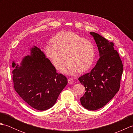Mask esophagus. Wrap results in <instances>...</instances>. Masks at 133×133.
<instances>
[{"label": "esophagus", "instance_id": "obj_1", "mask_svg": "<svg viewBox=\"0 0 133 133\" xmlns=\"http://www.w3.org/2000/svg\"><path fill=\"white\" fill-rule=\"evenodd\" d=\"M68 82L69 84H72L74 83V80L72 78H69L68 79Z\"/></svg>", "mask_w": 133, "mask_h": 133}]
</instances>
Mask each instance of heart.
I'll list each match as a JSON object with an SVG mask.
<instances>
[{
  "mask_svg": "<svg viewBox=\"0 0 133 133\" xmlns=\"http://www.w3.org/2000/svg\"><path fill=\"white\" fill-rule=\"evenodd\" d=\"M52 44L45 47V52L53 66L61 71L72 75L77 71L83 72L91 67L94 58V47L90 41L77 34L63 31L56 34L51 40Z\"/></svg>",
  "mask_w": 133,
  "mask_h": 133,
  "instance_id": "1",
  "label": "heart"
}]
</instances>
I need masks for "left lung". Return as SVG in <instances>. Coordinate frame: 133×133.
I'll use <instances>...</instances> for the list:
<instances>
[{"instance_id": "left-lung-1", "label": "left lung", "mask_w": 133, "mask_h": 133, "mask_svg": "<svg viewBox=\"0 0 133 133\" xmlns=\"http://www.w3.org/2000/svg\"><path fill=\"white\" fill-rule=\"evenodd\" d=\"M97 43L100 58L91 71L78 78L86 92L81 103L84 108L96 110L105 106L120 88L123 64L114 43L90 32Z\"/></svg>"}]
</instances>
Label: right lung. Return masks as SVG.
Returning a JSON list of instances; mask_svg holds the SVG:
<instances>
[{
    "label": "right lung",
    "mask_w": 133,
    "mask_h": 133,
    "mask_svg": "<svg viewBox=\"0 0 133 133\" xmlns=\"http://www.w3.org/2000/svg\"><path fill=\"white\" fill-rule=\"evenodd\" d=\"M14 88L26 102L36 110L52 107L67 84V79L58 74L55 67L41 49L34 46L31 55L23 59L21 66L12 62Z\"/></svg>",
    "instance_id": "add662e5"
}]
</instances>
